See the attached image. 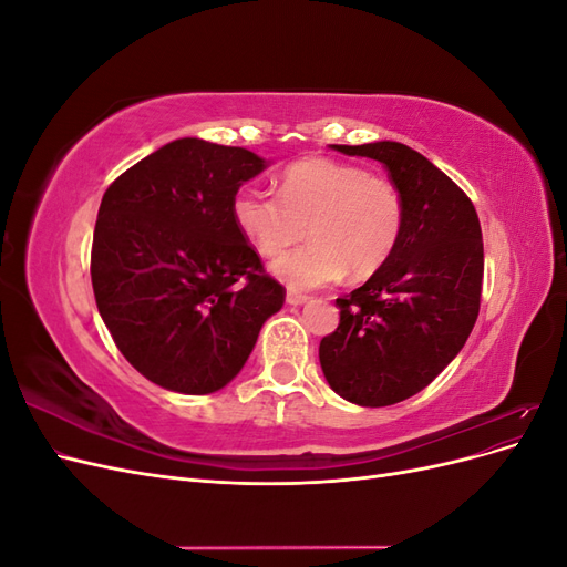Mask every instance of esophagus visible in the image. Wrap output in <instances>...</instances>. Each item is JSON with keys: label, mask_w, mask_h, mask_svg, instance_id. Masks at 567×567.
<instances>
[{"label": "esophagus", "mask_w": 567, "mask_h": 567, "mask_svg": "<svg viewBox=\"0 0 567 567\" xmlns=\"http://www.w3.org/2000/svg\"><path fill=\"white\" fill-rule=\"evenodd\" d=\"M286 302H288V305H293V307H298V305H305V302H307V296L296 293V290H288Z\"/></svg>", "instance_id": "1"}]
</instances>
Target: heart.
Listing matches in <instances>:
<instances>
[{
	"instance_id": "b5f03b06",
	"label": "heart",
	"mask_w": 567,
	"mask_h": 567,
	"mask_svg": "<svg viewBox=\"0 0 567 567\" xmlns=\"http://www.w3.org/2000/svg\"><path fill=\"white\" fill-rule=\"evenodd\" d=\"M231 217L248 244L265 257L284 252L305 236L312 244L279 257L274 277L293 290L367 279L398 248L404 198L388 177L331 158H307L281 175L279 196L241 186Z\"/></svg>"
}]
</instances>
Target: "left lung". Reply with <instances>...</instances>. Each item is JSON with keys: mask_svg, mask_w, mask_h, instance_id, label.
Masks as SVG:
<instances>
[{"mask_svg": "<svg viewBox=\"0 0 567 567\" xmlns=\"http://www.w3.org/2000/svg\"><path fill=\"white\" fill-rule=\"evenodd\" d=\"M331 148L385 165L404 198V227L390 260L336 300L340 323L319 346L321 371L352 404H398L466 346L483 290V231L471 198L419 151L400 142Z\"/></svg>", "mask_w": 567, "mask_h": 567, "instance_id": "1", "label": "left lung"}]
</instances>
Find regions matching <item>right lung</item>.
Masks as SVG:
<instances>
[{"label":"right lung","mask_w":567,"mask_h":567,"mask_svg":"<svg viewBox=\"0 0 567 567\" xmlns=\"http://www.w3.org/2000/svg\"><path fill=\"white\" fill-rule=\"evenodd\" d=\"M269 165L241 146L175 140L101 198L92 244L99 315L151 383L210 394L244 369L286 290L231 217L234 194Z\"/></svg>","instance_id":"obj_1"}]
</instances>
